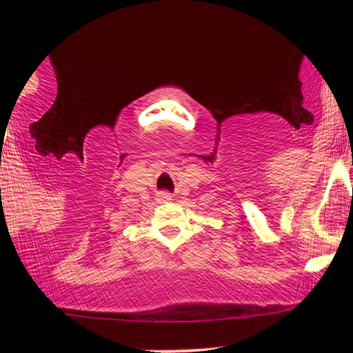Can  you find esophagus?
Returning a JSON list of instances; mask_svg holds the SVG:
<instances>
[{"label":"esophagus","mask_w":353,"mask_h":353,"mask_svg":"<svg viewBox=\"0 0 353 353\" xmlns=\"http://www.w3.org/2000/svg\"><path fill=\"white\" fill-rule=\"evenodd\" d=\"M157 197H159V201H163V202H165V201H171V196H169L168 192H161L159 196H157Z\"/></svg>","instance_id":"1"}]
</instances>
